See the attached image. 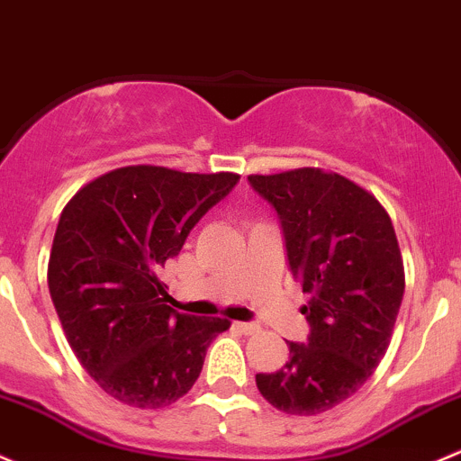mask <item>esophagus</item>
Here are the masks:
<instances>
[{
    "label": "esophagus",
    "mask_w": 461,
    "mask_h": 461,
    "mask_svg": "<svg viewBox=\"0 0 461 461\" xmlns=\"http://www.w3.org/2000/svg\"><path fill=\"white\" fill-rule=\"evenodd\" d=\"M236 327L245 333V336H251V333H258V324L256 322H236Z\"/></svg>",
    "instance_id": "obj_1"
}]
</instances>
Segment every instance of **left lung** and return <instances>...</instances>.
<instances>
[{
  "mask_svg": "<svg viewBox=\"0 0 461 461\" xmlns=\"http://www.w3.org/2000/svg\"><path fill=\"white\" fill-rule=\"evenodd\" d=\"M280 218L292 276L312 295L304 342L289 362L258 373L265 400L289 415H318L351 397L384 357L404 295L393 222L377 198L318 167L247 176Z\"/></svg>",
  "mask_w": 461,
  "mask_h": 461,
  "instance_id": "left-lung-1",
  "label": "left lung"
}]
</instances>
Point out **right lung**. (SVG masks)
Instances as JSON below:
<instances>
[{
  "label": "right lung",
  "instance_id": "obj_1",
  "mask_svg": "<svg viewBox=\"0 0 461 461\" xmlns=\"http://www.w3.org/2000/svg\"><path fill=\"white\" fill-rule=\"evenodd\" d=\"M239 178L119 167L61 212L48 289L81 366L114 400L137 409L176 402L201 375L212 340L230 329L222 318L174 312L157 274Z\"/></svg>",
  "mask_w": 461,
  "mask_h": 461
}]
</instances>
